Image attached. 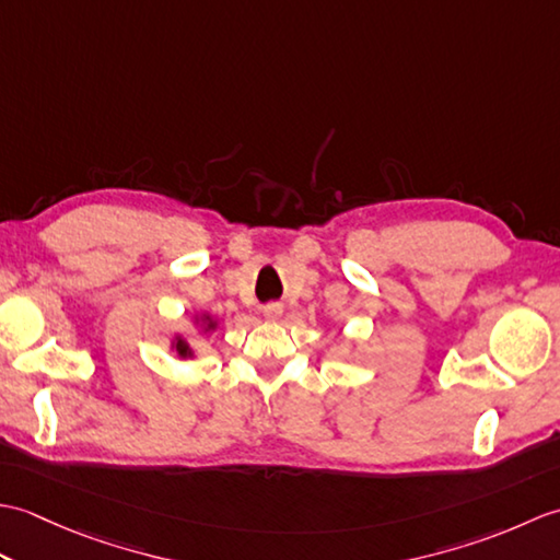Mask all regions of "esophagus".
<instances>
[{"instance_id":"1","label":"esophagus","mask_w":560,"mask_h":560,"mask_svg":"<svg viewBox=\"0 0 560 560\" xmlns=\"http://www.w3.org/2000/svg\"><path fill=\"white\" fill-rule=\"evenodd\" d=\"M261 313H265L267 319H279L281 313H283V307L279 303H269V305L261 307Z\"/></svg>"}]
</instances>
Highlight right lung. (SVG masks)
I'll return each instance as SVG.
<instances>
[{
	"instance_id": "obj_1",
	"label": "right lung",
	"mask_w": 560,
	"mask_h": 560,
	"mask_svg": "<svg viewBox=\"0 0 560 560\" xmlns=\"http://www.w3.org/2000/svg\"><path fill=\"white\" fill-rule=\"evenodd\" d=\"M192 323H195V327H199L201 335H209V331L219 329V319L209 315V313H195ZM171 351L183 361L195 359V355H197V349L192 347V343H189V339L183 335V331H175V335L171 337Z\"/></svg>"
}]
</instances>
